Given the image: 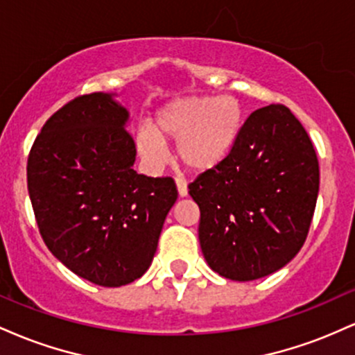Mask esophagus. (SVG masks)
Instances as JSON below:
<instances>
[{"instance_id":"1","label":"esophagus","mask_w":355,"mask_h":355,"mask_svg":"<svg viewBox=\"0 0 355 355\" xmlns=\"http://www.w3.org/2000/svg\"><path fill=\"white\" fill-rule=\"evenodd\" d=\"M177 190H178V197H187L189 195V187H187V182L185 180H180V178H177Z\"/></svg>"}]
</instances>
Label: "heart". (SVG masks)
<instances>
[{"label":"heart","instance_id":"b5f03b06","mask_svg":"<svg viewBox=\"0 0 355 355\" xmlns=\"http://www.w3.org/2000/svg\"><path fill=\"white\" fill-rule=\"evenodd\" d=\"M243 128V110L232 95H189L164 105L155 126L137 132V152L145 164L160 168L166 160L164 141H177V158L191 173L218 168L234 152Z\"/></svg>","mask_w":355,"mask_h":355}]
</instances>
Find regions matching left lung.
<instances>
[{
  "label": "left lung",
  "mask_w": 355,
  "mask_h": 355,
  "mask_svg": "<svg viewBox=\"0 0 355 355\" xmlns=\"http://www.w3.org/2000/svg\"><path fill=\"white\" fill-rule=\"evenodd\" d=\"M200 209L207 263L239 282L267 277L302 248L319 193V162L307 132L284 105L259 108L230 157L189 185Z\"/></svg>",
  "instance_id": "8db88e82"
}]
</instances>
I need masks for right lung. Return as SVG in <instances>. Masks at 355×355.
<instances>
[{"instance_id":"add662e5","label":"right lung","mask_w":355,"mask_h":355,"mask_svg":"<svg viewBox=\"0 0 355 355\" xmlns=\"http://www.w3.org/2000/svg\"><path fill=\"white\" fill-rule=\"evenodd\" d=\"M116 93H92L43 125L28 157V191L50 252L81 279L121 287L152 266L177 187L133 170L130 113Z\"/></svg>"}]
</instances>
